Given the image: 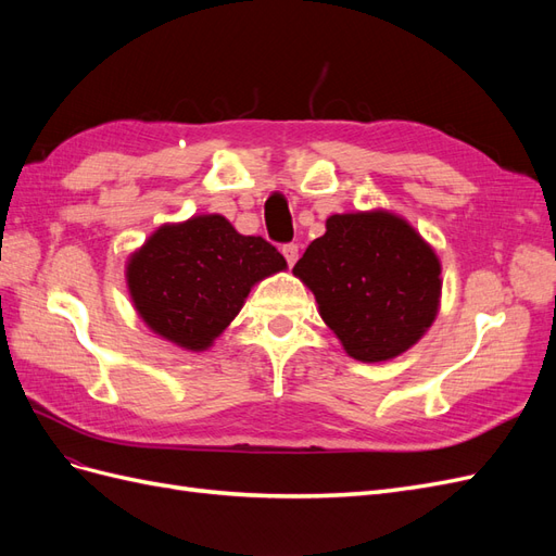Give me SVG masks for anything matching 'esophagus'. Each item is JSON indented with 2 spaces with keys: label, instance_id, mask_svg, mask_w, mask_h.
Returning a JSON list of instances; mask_svg holds the SVG:
<instances>
[{
  "label": "esophagus",
  "instance_id": "esophagus-1",
  "mask_svg": "<svg viewBox=\"0 0 556 556\" xmlns=\"http://www.w3.org/2000/svg\"><path fill=\"white\" fill-rule=\"evenodd\" d=\"M282 255H285V260H288L290 266H294L296 260H299V245L296 243H285L282 245Z\"/></svg>",
  "mask_w": 556,
  "mask_h": 556
}]
</instances>
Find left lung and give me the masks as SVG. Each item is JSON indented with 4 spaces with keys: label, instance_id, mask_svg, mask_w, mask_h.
I'll use <instances>...</instances> for the list:
<instances>
[{
    "label": "left lung",
    "instance_id": "obj_1",
    "mask_svg": "<svg viewBox=\"0 0 556 556\" xmlns=\"http://www.w3.org/2000/svg\"><path fill=\"white\" fill-rule=\"evenodd\" d=\"M292 274L357 362H387L413 348L439 315L441 260L390 211L336 213Z\"/></svg>",
    "mask_w": 556,
    "mask_h": 556
}]
</instances>
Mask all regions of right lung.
<instances>
[{"label":"right lung","mask_w":556,"mask_h":556,"mask_svg":"<svg viewBox=\"0 0 556 556\" xmlns=\"http://www.w3.org/2000/svg\"><path fill=\"white\" fill-rule=\"evenodd\" d=\"M125 268L143 323L178 348L201 352L239 315L252 285L285 271L288 262L262 237H243L211 213L162 225Z\"/></svg>","instance_id":"right-lung-1"}]
</instances>
